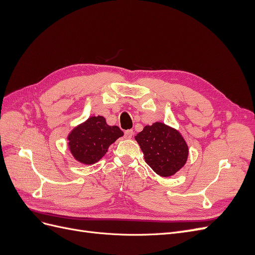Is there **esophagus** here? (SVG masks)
Wrapping results in <instances>:
<instances>
[{
    "label": "esophagus",
    "mask_w": 255,
    "mask_h": 255,
    "mask_svg": "<svg viewBox=\"0 0 255 255\" xmlns=\"http://www.w3.org/2000/svg\"><path fill=\"white\" fill-rule=\"evenodd\" d=\"M125 135L127 138H132V136L134 135V130L133 129H128L125 132Z\"/></svg>",
    "instance_id": "esophagus-1"
}]
</instances>
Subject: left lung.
<instances>
[{"label":"left lung","instance_id":"8db88e82","mask_svg":"<svg viewBox=\"0 0 255 255\" xmlns=\"http://www.w3.org/2000/svg\"><path fill=\"white\" fill-rule=\"evenodd\" d=\"M135 139L143 152L145 163L160 176H171L186 164L188 145L179 130L155 122L145 126Z\"/></svg>","mask_w":255,"mask_h":255}]
</instances>
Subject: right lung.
<instances>
[{"instance_id": "right-lung-1", "label": "right lung", "mask_w": 255, "mask_h": 255, "mask_svg": "<svg viewBox=\"0 0 255 255\" xmlns=\"http://www.w3.org/2000/svg\"><path fill=\"white\" fill-rule=\"evenodd\" d=\"M121 136L123 132L118 127L107 125L102 116H92L71 130L68 144L76 160L92 165L101 159L110 145Z\"/></svg>"}]
</instances>
